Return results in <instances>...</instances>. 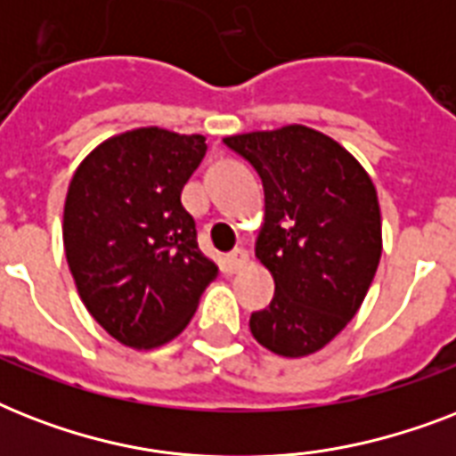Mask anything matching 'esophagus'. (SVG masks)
Here are the masks:
<instances>
[{
  "instance_id": "obj_1",
  "label": "esophagus",
  "mask_w": 456,
  "mask_h": 456,
  "mask_svg": "<svg viewBox=\"0 0 456 456\" xmlns=\"http://www.w3.org/2000/svg\"><path fill=\"white\" fill-rule=\"evenodd\" d=\"M246 263H248V253L243 248H234L227 257H224V270H227L229 274H236V272L246 267Z\"/></svg>"
}]
</instances>
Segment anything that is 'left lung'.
<instances>
[{
	"instance_id": "8db88e82",
	"label": "left lung",
	"mask_w": 456,
	"mask_h": 456,
	"mask_svg": "<svg viewBox=\"0 0 456 456\" xmlns=\"http://www.w3.org/2000/svg\"><path fill=\"white\" fill-rule=\"evenodd\" d=\"M263 179L257 260L274 298L250 314V333L281 357L322 350L357 314L381 260L374 182L350 153L305 125L224 139Z\"/></svg>"
}]
</instances>
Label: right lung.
Instances as JSON below:
<instances>
[{"mask_svg": "<svg viewBox=\"0 0 456 456\" xmlns=\"http://www.w3.org/2000/svg\"><path fill=\"white\" fill-rule=\"evenodd\" d=\"M206 151L200 134L139 127L96 146L70 179L68 267L89 314L123 346L149 350L179 336L217 277L182 206Z\"/></svg>", "mask_w": 456, "mask_h": 456, "instance_id": "add662e5", "label": "right lung"}]
</instances>
